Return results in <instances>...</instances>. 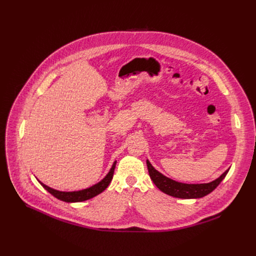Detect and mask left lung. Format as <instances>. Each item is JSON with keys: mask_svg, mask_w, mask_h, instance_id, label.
Wrapping results in <instances>:
<instances>
[{"mask_svg": "<svg viewBox=\"0 0 256 256\" xmlns=\"http://www.w3.org/2000/svg\"><path fill=\"white\" fill-rule=\"evenodd\" d=\"M146 164H147V169H148V173L152 180L160 191L170 196L176 197V198H184V199L201 198L210 194L219 186V184L226 176L228 170H230V169L226 170L219 178L214 180L208 184H189L178 182L176 180L166 178L162 173H160L152 166L148 160H146Z\"/></svg>", "mask_w": 256, "mask_h": 256, "instance_id": "left-lung-1", "label": "left lung"}]
</instances>
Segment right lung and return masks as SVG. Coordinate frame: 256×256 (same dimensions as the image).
Listing matches in <instances>:
<instances>
[{
    "label": "right lung",
    "mask_w": 256,
    "mask_h": 256,
    "mask_svg": "<svg viewBox=\"0 0 256 256\" xmlns=\"http://www.w3.org/2000/svg\"><path fill=\"white\" fill-rule=\"evenodd\" d=\"M115 166H116V162H114L111 170L109 171V173L106 174V176L98 184H94L88 189L82 190V191H76V192H61V191H57V190H54L52 188L46 186L44 184H42V186L44 188V189L50 192L52 196H55L56 198L65 201V202H80V201H85L88 200L94 196H96L98 194H100L102 192H104L108 186L110 184L112 178H113V174H114V170H115Z\"/></svg>",
    "instance_id": "obj_1"
}]
</instances>
